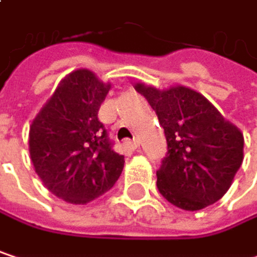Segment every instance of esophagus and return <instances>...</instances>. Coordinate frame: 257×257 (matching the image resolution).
Returning a JSON list of instances; mask_svg holds the SVG:
<instances>
[{
    "instance_id": "obj_1",
    "label": "esophagus",
    "mask_w": 257,
    "mask_h": 257,
    "mask_svg": "<svg viewBox=\"0 0 257 257\" xmlns=\"http://www.w3.org/2000/svg\"><path fill=\"white\" fill-rule=\"evenodd\" d=\"M126 146H128L131 150H135V149H138V147H140V141H138V138L128 140V141H126Z\"/></svg>"
}]
</instances>
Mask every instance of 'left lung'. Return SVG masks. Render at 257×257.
I'll list each match as a JSON object with an SVG mask.
<instances>
[{
  "label": "left lung",
  "instance_id": "left-lung-1",
  "mask_svg": "<svg viewBox=\"0 0 257 257\" xmlns=\"http://www.w3.org/2000/svg\"><path fill=\"white\" fill-rule=\"evenodd\" d=\"M162 125L168 153L158 176L162 196L186 211L202 210L231 187L244 159V137L199 92L176 84L135 83Z\"/></svg>",
  "mask_w": 257,
  "mask_h": 257
}]
</instances>
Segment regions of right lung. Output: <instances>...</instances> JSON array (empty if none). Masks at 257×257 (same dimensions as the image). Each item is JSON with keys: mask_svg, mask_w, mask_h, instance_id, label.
Listing matches in <instances>:
<instances>
[{"mask_svg": "<svg viewBox=\"0 0 257 257\" xmlns=\"http://www.w3.org/2000/svg\"><path fill=\"white\" fill-rule=\"evenodd\" d=\"M111 83L78 68L62 78L29 126L37 176L58 198L84 205L110 190L125 156L111 149L98 110Z\"/></svg>", "mask_w": 257, "mask_h": 257, "instance_id": "obj_1", "label": "right lung"}]
</instances>
